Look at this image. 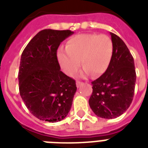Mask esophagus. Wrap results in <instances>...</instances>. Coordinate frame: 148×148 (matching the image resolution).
Wrapping results in <instances>:
<instances>
[{"label": "esophagus", "mask_w": 148, "mask_h": 148, "mask_svg": "<svg viewBox=\"0 0 148 148\" xmlns=\"http://www.w3.org/2000/svg\"><path fill=\"white\" fill-rule=\"evenodd\" d=\"M83 84V82H81V81H77L76 82V84H77V88H79V87H80V86L81 85V84Z\"/></svg>", "instance_id": "esophagus-1"}]
</instances>
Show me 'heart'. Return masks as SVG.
I'll use <instances>...</instances> for the list:
<instances>
[{
  "mask_svg": "<svg viewBox=\"0 0 148 148\" xmlns=\"http://www.w3.org/2000/svg\"><path fill=\"white\" fill-rule=\"evenodd\" d=\"M65 51L59 50L58 58L60 66L70 76L75 74L81 67L84 75L92 74L98 77L107 71L114 52L111 38L106 34H81L67 40Z\"/></svg>",
  "mask_w": 148,
  "mask_h": 148,
  "instance_id": "heart-1",
  "label": "heart"
}]
</instances>
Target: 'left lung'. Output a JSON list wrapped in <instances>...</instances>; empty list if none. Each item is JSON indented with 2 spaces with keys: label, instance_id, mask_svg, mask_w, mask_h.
<instances>
[{
  "label": "left lung",
  "instance_id": "obj_1",
  "mask_svg": "<svg viewBox=\"0 0 148 148\" xmlns=\"http://www.w3.org/2000/svg\"><path fill=\"white\" fill-rule=\"evenodd\" d=\"M114 52L108 69L92 81L89 105L97 117L113 119L124 114L133 101L136 82L134 61L125 43L110 32Z\"/></svg>",
  "mask_w": 148,
  "mask_h": 148
}]
</instances>
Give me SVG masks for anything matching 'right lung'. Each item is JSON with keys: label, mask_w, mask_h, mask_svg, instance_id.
Wrapping results in <instances>:
<instances>
[{"label": "right lung", "mask_w": 148, "mask_h": 148, "mask_svg": "<svg viewBox=\"0 0 148 148\" xmlns=\"http://www.w3.org/2000/svg\"><path fill=\"white\" fill-rule=\"evenodd\" d=\"M73 34L70 30H42L21 54L20 95L30 112L40 121H60L71 108L76 82L60 71L57 51L60 43Z\"/></svg>", "instance_id": "right-lung-1"}]
</instances>
